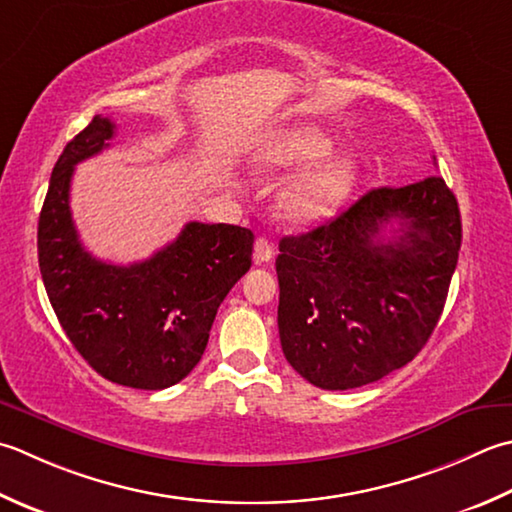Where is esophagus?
<instances>
[{
    "instance_id": "esophagus-1",
    "label": "esophagus",
    "mask_w": 512,
    "mask_h": 512,
    "mask_svg": "<svg viewBox=\"0 0 512 512\" xmlns=\"http://www.w3.org/2000/svg\"><path fill=\"white\" fill-rule=\"evenodd\" d=\"M273 255H275L273 244H270L266 237H259L255 242V262L257 264H268L270 259H273Z\"/></svg>"
}]
</instances>
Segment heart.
<instances>
[{
    "mask_svg": "<svg viewBox=\"0 0 512 512\" xmlns=\"http://www.w3.org/2000/svg\"><path fill=\"white\" fill-rule=\"evenodd\" d=\"M335 139L313 124H299L270 135L257 150L255 164L262 170H295L317 165L295 177L279 195V213L290 224L310 226L337 215L362 182V164L353 153H329Z\"/></svg>",
    "mask_w": 512,
    "mask_h": 512,
    "instance_id": "b5f03b06",
    "label": "heart"
}]
</instances>
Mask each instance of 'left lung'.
Instances as JSON below:
<instances>
[{
    "instance_id": "obj_1",
    "label": "left lung",
    "mask_w": 512,
    "mask_h": 512,
    "mask_svg": "<svg viewBox=\"0 0 512 512\" xmlns=\"http://www.w3.org/2000/svg\"><path fill=\"white\" fill-rule=\"evenodd\" d=\"M459 246L462 215L439 175L373 188L328 224L284 237L275 266L288 364L326 390L406 366L439 322Z\"/></svg>"
}]
</instances>
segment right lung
<instances>
[{
	"mask_svg": "<svg viewBox=\"0 0 512 512\" xmlns=\"http://www.w3.org/2000/svg\"><path fill=\"white\" fill-rule=\"evenodd\" d=\"M113 135L115 124L95 115L59 155L39 213V270L66 337L99 375L162 390L202 359L219 304L250 268L255 237L242 226L190 222L146 262L115 266L90 255L70 215V179Z\"/></svg>",
	"mask_w": 512,
	"mask_h": 512,
	"instance_id": "add662e5",
	"label": "right lung"
}]
</instances>
